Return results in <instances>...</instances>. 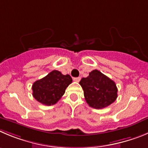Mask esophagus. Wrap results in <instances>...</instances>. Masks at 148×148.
<instances>
[{
	"label": "esophagus",
	"mask_w": 148,
	"mask_h": 148,
	"mask_svg": "<svg viewBox=\"0 0 148 148\" xmlns=\"http://www.w3.org/2000/svg\"><path fill=\"white\" fill-rule=\"evenodd\" d=\"M81 80V77H77V78H73V81H76V82H79Z\"/></svg>",
	"instance_id": "34e87169"
}]
</instances>
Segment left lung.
I'll return each instance as SVG.
<instances>
[{"label": "left lung", "instance_id": "8db88e82", "mask_svg": "<svg viewBox=\"0 0 148 148\" xmlns=\"http://www.w3.org/2000/svg\"><path fill=\"white\" fill-rule=\"evenodd\" d=\"M84 90L85 100L92 108L101 109L114 102L117 97V88L114 81L101 72L94 70L89 76L79 82Z\"/></svg>", "mask_w": 148, "mask_h": 148}]
</instances>
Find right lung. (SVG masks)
<instances>
[{
    "label": "right lung",
    "mask_w": 148,
    "mask_h": 148,
    "mask_svg": "<svg viewBox=\"0 0 148 148\" xmlns=\"http://www.w3.org/2000/svg\"><path fill=\"white\" fill-rule=\"evenodd\" d=\"M72 81L70 75H63L58 70H53L33 84L34 97L44 105H54L63 96L65 89Z\"/></svg>",
    "instance_id": "add662e5"
}]
</instances>
